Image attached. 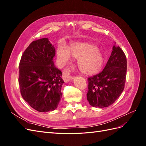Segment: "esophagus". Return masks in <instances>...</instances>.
Here are the masks:
<instances>
[{
    "instance_id": "1",
    "label": "esophagus",
    "mask_w": 146,
    "mask_h": 146,
    "mask_svg": "<svg viewBox=\"0 0 146 146\" xmlns=\"http://www.w3.org/2000/svg\"><path fill=\"white\" fill-rule=\"evenodd\" d=\"M63 78L65 82H68L72 79V77L70 75V70L69 68L66 69L63 73Z\"/></svg>"
}]
</instances>
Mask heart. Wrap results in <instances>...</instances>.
I'll return each mask as SVG.
<instances>
[{"label":"heart","mask_w":146,"mask_h":146,"mask_svg":"<svg viewBox=\"0 0 146 146\" xmlns=\"http://www.w3.org/2000/svg\"><path fill=\"white\" fill-rule=\"evenodd\" d=\"M57 57L61 66L69 63L71 57L78 59V66L81 71L86 74H94L100 69L104 63L102 53L92 44L75 42L70 44L68 50L60 46L56 51Z\"/></svg>","instance_id":"obj_1"}]
</instances>
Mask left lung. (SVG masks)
<instances>
[{
	"mask_svg": "<svg viewBox=\"0 0 146 146\" xmlns=\"http://www.w3.org/2000/svg\"><path fill=\"white\" fill-rule=\"evenodd\" d=\"M127 58L121 48L116 45L102 71L88 78L87 100L96 108L108 107L119 98L124 88Z\"/></svg>",
	"mask_w": 146,
	"mask_h": 146,
	"instance_id": "8db88e82",
	"label": "left lung"
}]
</instances>
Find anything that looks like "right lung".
<instances>
[{"instance_id":"1","label":"right lung","mask_w":146,"mask_h":146,"mask_svg":"<svg viewBox=\"0 0 146 146\" xmlns=\"http://www.w3.org/2000/svg\"><path fill=\"white\" fill-rule=\"evenodd\" d=\"M55 48L47 38L30 43L21 57L19 84L23 99L39 112L55 110L62 97V72L55 67Z\"/></svg>"}]
</instances>
